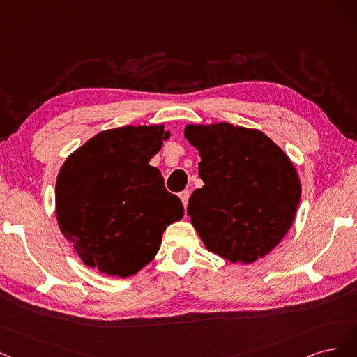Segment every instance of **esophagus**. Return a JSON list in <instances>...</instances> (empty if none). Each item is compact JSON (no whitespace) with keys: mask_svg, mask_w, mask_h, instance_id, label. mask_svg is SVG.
<instances>
[{"mask_svg":"<svg viewBox=\"0 0 357 357\" xmlns=\"http://www.w3.org/2000/svg\"><path fill=\"white\" fill-rule=\"evenodd\" d=\"M190 191L188 190H185V191H182L181 194H179V197H181V200H182V204H183V208H187V204H188V200H190Z\"/></svg>","mask_w":357,"mask_h":357,"instance_id":"obj_1","label":"esophagus"}]
</instances>
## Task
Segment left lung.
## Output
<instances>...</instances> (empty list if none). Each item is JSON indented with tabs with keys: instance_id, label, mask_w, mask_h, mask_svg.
Segmentation results:
<instances>
[{
	"instance_id": "8db88e82",
	"label": "left lung",
	"mask_w": 357,
	"mask_h": 357,
	"mask_svg": "<svg viewBox=\"0 0 357 357\" xmlns=\"http://www.w3.org/2000/svg\"><path fill=\"white\" fill-rule=\"evenodd\" d=\"M204 185L188 202L206 249L231 262L266 257L289 231L301 199L296 169L282 148L255 129L228 123L188 124Z\"/></svg>"
}]
</instances>
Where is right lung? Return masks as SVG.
<instances>
[{
    "instance_id": "right-lung-1",
    "label": "right lung",
    "mask_w": 357,
    "mask_h": 357,
    "mask_svg": "<svg viewBox=\"0 0 357 357\" xmlns=\"http://www.w3.org/2000/svg\"><path fill=\"white\" fill-rule=\"evenodd\" d=\"M170 136L163 124L103 130L65 160L56 181V218L87 267L129 278L162 245L183 206L149 165Z\"/></svg>"
}]
</instances>
